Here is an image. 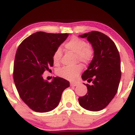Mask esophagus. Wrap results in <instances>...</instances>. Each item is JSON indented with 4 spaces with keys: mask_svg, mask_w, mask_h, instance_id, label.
Wrapping results in <instances>:
<instances>
[{
    "mask_svg": "<svg viewBox=\"0 0 135 135\" xmlns=\"http://www.w3.org/2000/svg\"><path fill=\"white\" fill-rule=\"evenodd\" d=\"M70 86H77V83H70Z\"/></svg>",
    "mask_w": 135,
    "mask_h": 135,
    "instance_id": "esophagus-1",
    "label": "esophagus"
}]
</instances>
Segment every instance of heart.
<instances>
[{"mask_svg":"<svg viewBox=\"0 0 135 135\" xmlns=\"http://www.w3.org/2000/svg\"><path fill=\"white\" fill-rule=\"evenodd\" d=\"M65 47L67 50L72 51L77 55V60L84 63L91 62L94 57V50L91 46L81 38L77 37H73L65 44ZM62 52L60 47L57 48L52 55L54 64L57 65L60 63ZM83 70L81 65L74 66H63L56 71L57 75L61 78L69 80H74L77 78Z\"/></svg>","mask_w":135,"mask_h":135,"instance_id":"heart-1","label":"heart"}]
</instances>
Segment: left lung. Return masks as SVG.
<instances>
[{
	"label": "left lung",
	"instance_id": "left-lung-1",
	"mask_svg": "<svg viewBox=\"0 0 135 135\" xmlns=\"http://www.w3.org/2000/svg\"><path fill=\"white\" fill-rule=\"evenodd\" d=\"M86 38L94 49V57L82 75L88 93L79 98L82 107L90 111H100L106 107L115 97L121 77L120 59L115 43L107 35L92 31L79 35ZM86 85V84H85Z\"/></svg>",
	"mask_w": 135,
	"mask_h": 135
}]
</instances>
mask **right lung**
I'll return each instance as SVG.
<instances>
[{"instance_id": "right-lung-1", "label": "right lung", "mask_w": 135, "mask_h": 135, "mask_svg": "<svg viewBox=\"0 0 135 135\" xmlns=\"http://www.w3.org/2000/svg\"><path fill=\"white\" fill-rule=\"evenodd\" d=\"M69 35L38 32L18 46L14 62V81L21 100L33 111L53 110L60 103L63 91L69 87V82L61 77L48 82L42 77L45 71L51 70L54 52Z\"/></svg>"}]
</instances>
